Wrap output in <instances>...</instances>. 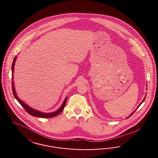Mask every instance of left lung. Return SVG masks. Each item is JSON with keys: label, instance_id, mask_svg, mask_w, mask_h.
<instances>
[{"label": "left lung", "instance_id": "8db88e82", "mask_svg": "<svg viewBox=\"0 0 158 158\" xmlns=\"http://www.w3.org/2000/svg\"><path fill=\"white\" fill-rule=\"evenodd\" d=\"M145 98H146V96H145ZM145 99H143V101L142 102H141V103H140V105H139V106H140V105H141V104H142V102H143L144 101H145ZM139 106H138V107H139ZM136 110H135V111H134V112H132V114H131V115H130V116H129V117H128V118H129V117H130V116H132V115L133 114V113H134V112H135V111H136Z\"/></svg>", "mask_w": 158, "mask_h": 158}]
</instances>
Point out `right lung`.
I'll return each instance as SVG.
<instances>
[{
	"instance_id": "add662e5",
	"label": "right lung",
	"mask_w": 158,
	"mask_h": 158,
	"mask_svg": "<svg viewBox=\"0 0 158 158\" xmlns=\"http://www.w3.org/2000/svg\"><path fill=\"white\" fill-rule=\"evenodd\" d=\"M16 57H15L13 59V61L12 66V79H13V69H14V64H15V62L16 61ZM12 91L13 95L15 96V98L16 99V100L19 102V103L22 105V106L24 108V109L26 111L31 115H32L33 116H37V117H40V118H52L54 116H56L57 114L61 113L62 111L63 110L64 107L65 106L66 103V100H67V98L65 99L64 101L63 102V104L62 105V106L60 108L57 110L56 112H53V113H49V114H44V113H42L41 112L39 111H37L36 110L33 109L32 108L29 107L28 105H27L25 103H23V102L20 99H19V98L18 97V96L16 95V92H15V89L14 88V86H13V82H12Z\"/></svg>"
}]
</instances>
